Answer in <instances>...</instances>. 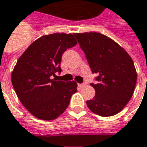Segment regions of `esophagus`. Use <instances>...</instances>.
<instances>
[{
	"label": "esophagus",
	"mask_w": 147,
	"mask_h": 147,
	"mask_svg": "<svg viewBox=\"0 0 147 147\" xmlns=\"http://www.w3.org/2000/svg\"><path fill=\"white\" fill-rule=\"evenodd\" d=\"M85 84H78V87L79 88H83L85 86Z\"/></svg>",
	"instance_id": "34e87169"
}]
</instances>
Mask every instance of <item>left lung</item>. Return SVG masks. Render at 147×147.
I'll return each mask as SVG.
<instances>
[{
  "mask_svg": "<svg viewBox=\"0 0 147 147\" xmlns=\"http://www.w3.org/2000/svg\"><path fill=\"white\" fill-rule=\"evenodd\" d=\"M84 51L96 82L90 85L95 96L86 101L96 115L107 117L125 107L135 90L137 74L134 62L125 50L112 38L97 32L74 33Z\"/></svg>",
  "mask_w": 147,
  "mask_h": 147,
  "instance_id": "left-lung-1",
  "label": "left lung"
}]
</instances>
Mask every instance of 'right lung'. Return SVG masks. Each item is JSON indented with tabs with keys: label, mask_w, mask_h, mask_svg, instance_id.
Returning <instances> with one entry per match:
<instances>
[{
	"label": "right lung",
	"mask_w": 147,
	"mask_h": 147,
	"mask_svg": "<svg viewBox=\"0 0 147 147\" xmlns=\"http://www.w3.org/2000/svg\"><path fill=\"white\" fill-rule=\"evenodd\" d=\"M77 44L72 34L55 33L38 38L19 58L12 86L22 105L36 118L53 120L65 112L77 90L75 82L58 81L62 54Z\"/></svg>",
	"instance_id": "add662e5"
}]
</instances>
